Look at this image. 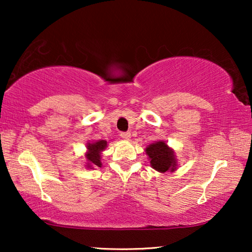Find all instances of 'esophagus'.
Returning a JSON list of instances; mask_svg holds the SVG:
<instances>
[{"mask_svg":"<svg viewBox=\"0 0 252 252\" xmlns=\"http://www.w3.org/2000/svg\"><path fill=\"white\" fill-rule=\"evenodd\" d=\"M120 136H122V139L124 140H129L130 139V133L129 132H126V133H120Z\"/></svg>","mask_w":252,"mask_h":252,"instance_id":"esophagus-1","label":"esophagus"}]
</instances>
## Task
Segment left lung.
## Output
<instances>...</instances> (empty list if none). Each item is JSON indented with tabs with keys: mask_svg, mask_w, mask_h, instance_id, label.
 Instances as JSON below:
<instances>
[{
	"mask_svg": "<svg viewBox=\"0 0 252 252\" xmlns=\"http://www.w3.org/2000/svg\"><path fill=\"white\" fill-rule=\"evenodd\" d=\"M146 154L154 170L160 173L174 172L178 168V160L174 150L163 140L155 141L146 148Z\"/></svg>",
	"mask_w": 252,
	"mask_h": 252,
	"instance_id": "8db88e82",
	"label": "left lung"
}]
</instances>
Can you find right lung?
Here are the masks:
<instances>
[{
	"label": "right lung",
	"instance_id": "obj_1",
	"mask_svg": "<svg viewBox=\"0 0 252 252\" xmlns=\"http://www.w3.org/2000/svg\"><path fill=\"white\" fill-rule=\"evenodd\" d=\"M108 147V142L105 140L89 141L86 144V154H85V166L88 170H94L95 167L102 166V153Z\"/></svg>",
	"mask_w": 252,
	"mask_h": 252
}]
</instances>
